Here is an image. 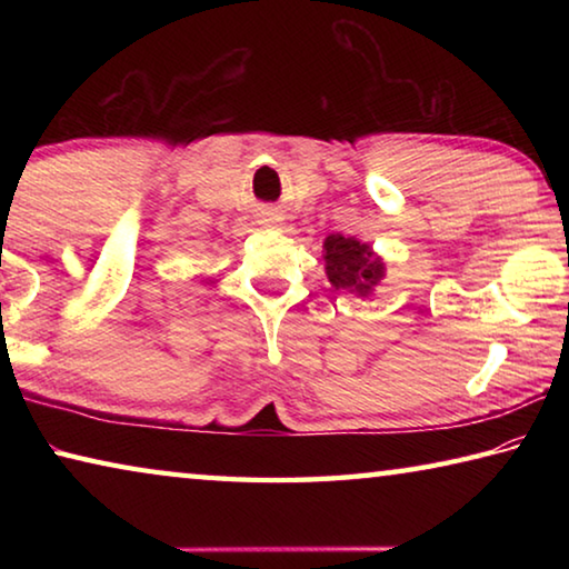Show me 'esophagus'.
Masks as SVG:
<instances>
[{"label": "esophagus", "instance_id": "esophagus-1", "mask_svg": "<svg viewBox=\"0 0 569 569\" xmlns=\"http://www.w3.org/2000/svg\"><path fill=\"white\" fill-rule=\"evenodd\" d=\"M261 223H263L266 228H278V223H281V216H276V213H266Z\"/></svg>", "mask_w": 569, "mask_h": 569}]
</instances>
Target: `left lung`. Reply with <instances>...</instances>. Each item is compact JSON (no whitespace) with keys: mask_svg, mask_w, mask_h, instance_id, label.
Wrapping results in <instances>:
<instances>
[{"mask_svg":"<svg viewBox=\"0 0 569 569\" xmlns=\"http://www.w3.org/2000/svg\"><path fill=\"white\" fill-rule=\"evenodd\" d=\"M323 261L336 291L369 296L383 278V261L373 256L371 246L341 233L323 240Z\"/></svg>","mask_w":569,"mask_h":569,"instance_id":"1","label":"left lung"}]
</instances>
